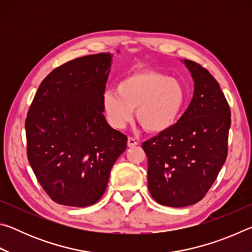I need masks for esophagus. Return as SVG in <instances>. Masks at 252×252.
Returning a JSON list of instances; mask_svg holds the SVG:
<instances>
[{
    "mask_svg": "<svg viewBox=\"0 0 252 252\" xmlns=\"http://www.w3.org/2000/svg\"><path fill=\"white\" fill-rule=\"evenodd\" d=\"M136 144H138V141H136L134 138H132V136H129V138H127V147L131 148V147L136 146Z\"/></svg>",
    "mask_w": 252,
    "mask_h": 252,
    "instance_id": "1",
    "label": "esophagus"
}]
</instances>
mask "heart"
Listing matches in <instances>:
<instances>
[{
  "instance_id": "1",
  "label": "heart",
  "mask_w": 252,
  "mask_h": 252,
  "mask_svg": "<svg viewBox=\"0 0 252 252\" xmlns=\"http://www.w3.org/2000/svg\"><path fill=\"white\" fill-rule=\"evenodd\" d=\"M186 97L180 81L161 72L143 70L122 79L117 92L106 91L102 96V109L116 129L125 127L136 109V119L143 129L157 133L177 122Z\"/></svg>"
}]
</instances>
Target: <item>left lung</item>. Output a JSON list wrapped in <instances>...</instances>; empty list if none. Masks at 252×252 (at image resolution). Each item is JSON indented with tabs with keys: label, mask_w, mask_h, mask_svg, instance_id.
<instances>
[{
	"label": "left lung",
	"mask_w": 252,
	"mask_h": 252,
	"mask_svg": "<svg viewBox=\"0 0 252 252\" xmlns=\"http://www.w3.org/2000/svg\"><path fill=\"white\" fill-rule=\"evenodd\" d=\"M194 80L189 106L168 130L142 143L148 186L162 206L180 208L201 200L228 156L231 113L219 83L206 67L185 60Z\"/></svg>",
	"instance_id": "1"
}]
</instances>
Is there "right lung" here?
I'll return each instance as SVG.
<instances>
[{
  "label": "right lung",
  "instance_id": "obj_1",
  "mask_svg": "<svg viewBox=\"0 0 252 252\" xmlns=\"http://www.w3.org/2000/svg\"><path fill=\"white\" fill-rule=\"evenodd\" d=\"M111 55H85L42 81L25 119L27 155L49 197L88 207L103 195L126 135L111 127L102 109Z\"/></svg>",
  "mask_w": 252,
  "mask_h": 252
}]
</instances>
